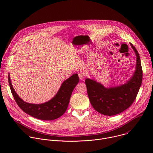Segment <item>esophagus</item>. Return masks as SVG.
I'll return each instance as SVG.
<instances>
[{"label": "esophagus", "instance_id": "esophagus-1", "mask_svg": "<svg viewBox=\"0 0 153 153\" xmlns=\"http://www.w3.org/2000/svg\"><path fill=\"white\" fill-rule=\"evenodd\" d=\"M78 75H79V77L80 80H82L84 78V74L83 73H79Z\"/></svg>", "mask_w": 153, "mask_h": 153}]
</instances>
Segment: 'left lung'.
I'll return each mask as SVG.
<instances>
[{"mask_svg": "<svg viewBox=\"0 0 153 153\" xmlns=\"http://www.w3.org/2000/svg\"><path fill=\"white\" fill-rule=\"evenodd\" d=\"M136 56V70L125 83L106 88L94 79H86L87 93L90 103L95 110L105 116L118 114L128 108L134 101L142 82V69L139 54L131 43Z\"/></svg>", "mask_w": 153, "mask_h": 153, "instance_id": "obj_1", "label": "left lung"}]
</instances>
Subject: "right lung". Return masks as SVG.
<instances>
[{
  "label": "right lung",
  "instance_id": "add662e5",
  "mask_svg": "<svg viewBox=\"0 0 153 153\" xmlns=\"http://www.w3.org/2000/svg\"><path fill=\"white\" fill-rule=\"evenodd\" d=\"M8 82L14 100L25 113L40 120H52L60 117L66 111L72 92L79 83V78L77 74H73L62 83L58 92L51 100L41 104L27 103L20 98L13 88L10 74Z\"/></svg>",
  "mask_w": 153,
  "mask_h": 153
}]
</instances>
